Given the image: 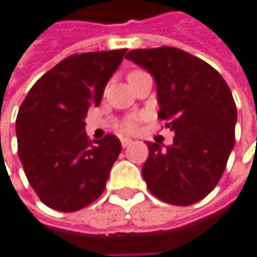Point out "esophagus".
I'll use <instances>...</instances> for the list:
<instances>
[{
  "instance_id": "34e87169",
  "label": "esophagus",
  "mask_w": 257,
  "mask_h": 257,
  "mask_svg": "<svg viewBox=\"0 0 257 257\" xmlns=\"http://www.w3.org/2000/svg\"><path fill=\"white\" fill-rule=\"evenodd\" d=\"M132 143H134V141H131V139H121V145H122L123 149L128 147L129 145H132Z\"/></svg>"
}]
</instances>
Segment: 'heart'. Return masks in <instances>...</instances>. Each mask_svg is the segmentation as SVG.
I'll return each instance as SVG.
<instances>
[{
    "instance_id": "b5f03b06",
    "label": "heart",
    "mask_w": 257,
    "mask_h": 257,
    "mask_svg": "<svg viewBox=\"0 0 257 257\" xmlns=\"http://www.w3.org/2000/svg\"><path fill=\"white\" fill-rule=\"evenodd\" d=\"M138 123H139V116H126L122 122L119 123V131L123 132V134H134L135 131L138 129Z\"/></svg>"
}]
</instances>
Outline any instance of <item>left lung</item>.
<instances>
[{
	"label": "left lung",
	"instance_id": "8db88e82",
	"mask_svg": "<svg viewBox=\"0 0 257 257\" xmlns=\"http://www.w3.org/2000/svg\"><path fill=\"white\" fill-rule=\"evenodd\" d=\"M125 58L153 75L159 118L175 132L166 149L147 142V188L166 203H196L216 188L235 145L232 93L213 66L179 48H138Z\"/></svg>",
	"mask_w": 257,
	"mask_h": 257
}]
</instances>
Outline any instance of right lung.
Masks as SVG:
<instances>
[{"label":"right lung","mask_w":257,"mask_h":257,"mask_svg":"<svg viewBox=\"0 0 257 257\" xmlns=\"http://www.w3.org/2000/svg\"><path fill=\"white\" fill-rule=\"evenodd\" d=\"M126 50L73 54L44 73L19 107L18 154L29 184L43 203L72 213L104 192L121 142L107 134L93 142L85 118L98 105L104 87Z\"/></svg>","instance_id":"1"}]
</instances>
